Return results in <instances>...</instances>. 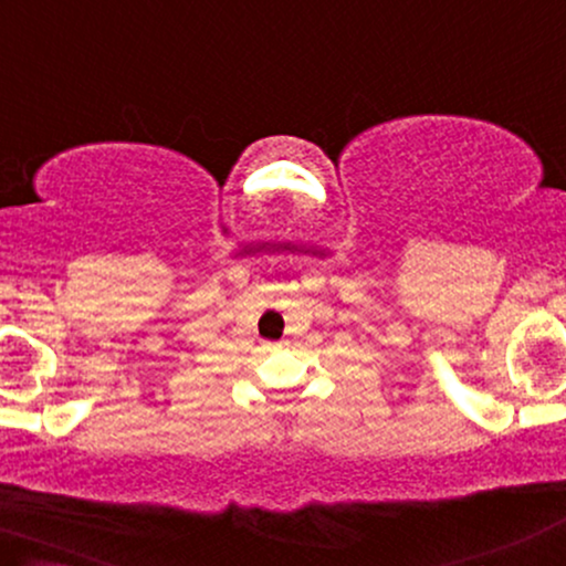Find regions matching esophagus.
Masks as SVG:
<instances>
[{"label": "esophagus", "instance_id": "34e87169", "mask_svg": "<svg viewBox=\"0 0 566 566\" xmlns=\"http://www.w3.org/2000/svg\"><path fill=\"white\" fill-rule=\"evenodd\" d=\"M271 348H276V345H269V350H271Z\"/></svg>", "mask_w": 566, "mask_h": 566}]
</instances>
